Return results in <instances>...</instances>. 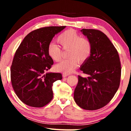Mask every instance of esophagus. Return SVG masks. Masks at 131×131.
Listing matches in <instances>:
<instances>
[{
	"instance_id": "esophagus-1",
	"label": "esophagus",
	"mask_w": 131,
	"mask_h": 131,
	"mask_svg": "<svg viewBox=\"0 0 131 131\" xmlns=\"http://www.w3.org/2000/svg\"><path fill=\"white\" fill-rule=\"evenodd\" d=\"M69 75V74H68V73H63V74H62V76H63V77H66L68 76Z\"/></svg>"
}]
</instances>
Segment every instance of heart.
<instances>
[{
  "instance_id": "1",
  "label": "heart",
  "mask_w": 131,
  "mask_h": 131,
  "mask_svg": "<svg viewBox=\"0 0 131 131\" xmlns=\"http://www.w3.org/2000/svg\"><path fill=\"white\" fill-rule=\"evenodd\" d=\"M57 41L63 48H69L68 57L55 65V69L64 73H70L78 66L79 61L84 62L90 57L92 46L88 39L81 37L73 29L67 30L59 35ZM47 54L51 59L58 61L61 57V50L56 44L51 43L47 47Z\"/></svg>"
}]
</instances>
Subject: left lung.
<instances>
[{
    "instance_id": "1",
    "label": "left lung",
    "mask_w": 131,
    "mask_h": 131,
    "mask_svg": "<svg viewBox=\"0 0 131 131\" xmlns=\"http://www.w3.org/2000/svg\"><path fill=\"white\" fill-rule=\"evenodd\" d=\"M80 31L91 43L92 52L80 68L88 76H78L74 99L82 108L97 110L107 105L118 90L121 63L118 52L105 34L90 29Z\"/></svg>"
}]
</instances>
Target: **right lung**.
I'll return each instance as SVG.
<instances>
[{"mask_svg": "<svg viewBox=\"0 0 131 131\" xmlns=\"http://www.w3.org/2000/svg\"><path fill=\"white\" fill-rule=\"evenodd\" d=\"M65 28L48 26L32 31L15 52L11 81L17 96L26 105L41 107L52 100L53 83L62 77L58 73H46L54 63L47 54V47L55 35Z\"/></svg>", "mask_w": 131, "mask_h": 131, "instance_id": "right-lung-1", "label": "right lung"}]
</instances>
